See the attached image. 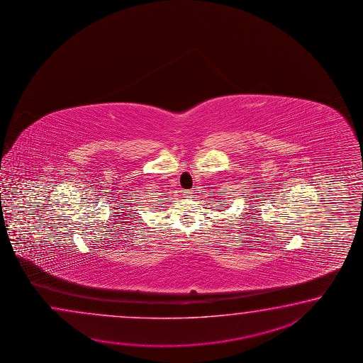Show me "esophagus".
Masks as SVG:
<instances>
[{
	"mask_svg": "<svg viewBox=\"0 0 363 363\" xmlns=\"http://www.w3.org/2000/svg\"><path fill=\"white\" fill-rule=\"evenodd\" d=\"M183 194H184L185 199H193V196H194V192H193V191H185V192L183 193Z\"/></svg>",
	"mask_w": 363,
	"mask_h": 363,
	"instance_id": "1",
	"label": "esophagus"
}]
</instances>
